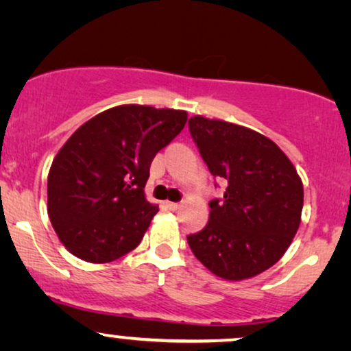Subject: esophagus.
<instances>
[{
  "mask_svg": "<svg viewBox=\"0 0 351 351\" xmlns=\"http://www.w3.org/2000/svg\"><path fill=\"white\" fill-rule=\"evenodd\" d=\"M165 206L168 207V210H173V212L178 210V208H180V204L178 202H167Z\"/></svg>",
  "mask_w": 351,
  "mask_h": 351,
  "instance_id": "esophagus-1",
  "label": "esophagus"
}]
</instances>
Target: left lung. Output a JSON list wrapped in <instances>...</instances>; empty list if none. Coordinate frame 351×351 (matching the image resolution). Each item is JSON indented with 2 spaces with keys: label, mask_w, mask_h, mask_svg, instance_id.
I'll use <instances>...</instances> for the list:
<instances>
[{
  "label": "left lung",
  "mask_w": 351,
  "mask_h": 351,
  "mask_svg": "<svg viewBox=\"0 0 351 351\" xmlns=\"http://www.w3.org/2000/svg\"><path fill=\"white\" fill-rule=\"evenodd\" d=\"M189 132L214 178L227 184L212 199L210 215L188 245L225 280L264 272L285 254L298 232L303 183L280 147L238 124L193 117Z\"/></svg>",
  "instance_id": "obj_1"
}]
</instances>
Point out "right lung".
<instances>
[{
	"instance_id": "right-lung-1",
	"label": "right lung",
	"mask_w": 351,
	"mask_h": 351,
	"mask_svg": "<svg viewBox=\"0 0 351 351\" xmlns=\"http://www.w3.org/2000/svg\"><path fill=\"white\" fill-rule=\"evenodd\" d=\"M183 110L121 105L84 123L48 173V217L66 250L94 264L134 250L158 207L144 194L150 163L184 128Z\"/></svg>"
}]
</instances>
